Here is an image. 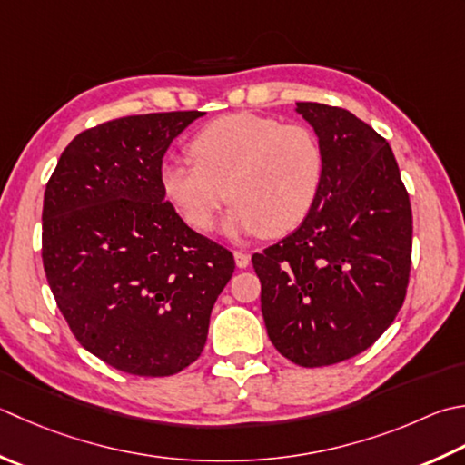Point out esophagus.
Instances as JSON below:
<instances>
[{"instance_id": "1", "label": "esophagus", "mask_w": 465, "mask_h": 465, "mask_svg": "<svg viewBox=\"0 0 465 465\" xmlns=\"http://www.w3.org/2000/svg\"><path fill=\"white\" fill-rule=\"evenodd\" d=\"M233 258H235V266L238 268H248L250 266V256L243 252H233Z\"/></svg>"}]
</instances>
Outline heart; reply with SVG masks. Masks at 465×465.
Here are the masks:
<instances>
[{
  "label": "heart",
  "mask_w": 465,
  "mask_h": 465,
  "mask_svg": "<svg viewBox=\"0 0 465 465\" xmlns=\"http://www.w3.org/2000/svg\"><path fill=\"white\" fill-rule=\"evenodd\" d=\"M193 161L163 163V195L191 230H213L225 197L223 232L282 235L306 220L324 177L312 131L253 113L215 118L191 141Z\"/></svg>",
  "instance_id": "1"
}]
</instances>
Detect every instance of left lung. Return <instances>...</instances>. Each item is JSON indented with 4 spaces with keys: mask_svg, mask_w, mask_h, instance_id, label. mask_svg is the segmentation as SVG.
I'll return each mask as SVG.
<instances>
[{
    "mask_svg": "<svg viewBox=\"0 0 465 465\" xmlns=\"http://www.w3.org/2000/svg\"><path fill=\"white\" fill-rule=\"evenodd\" d=\"M324 154L306 220L253 253L262 314L278 352L326 367L367 351L403 304L411 268V203L395 154L352 113L296 103Z\"/></svg>",
    "mask_w": 465,
    "mask_h": 465,
    "instance_id": "left-lung-1",
    "label": "left lung"
}]
</instances>
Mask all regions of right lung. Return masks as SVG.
I'll return each mask as SVG.
<instances>
[{
    "label": "right lung",
    "mask_w": 465,
    "mask_h": 465,
    "mask_svg": "<svg viewBox=\"0 0 465 465\" xmlns=\"http://www.w3.org/2000/svg\"><path fill=\"white\" fill-rule=\"evenodd\" d=\"M205 113L116 118L72 139L45 185L42 260L78 342L129 375L167 377L202 354L235 262L165 202L173 139Z\"/></svg>",
    "instance_id": "add662e5"
}]
</instances>
